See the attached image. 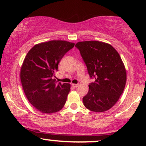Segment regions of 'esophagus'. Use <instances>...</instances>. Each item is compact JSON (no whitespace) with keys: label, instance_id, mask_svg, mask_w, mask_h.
I'll list each match as a JSON object with an SVG mask.
<instances>
[{"label":"esophagus","instance_id":"esophagus-1","mask_svg":"<svg viewBox=\"0 0 146 146\" xmlns=\"http://www.w3.org/2000/svg\"><path fill=\"white\" fill-rule=\"evenodd\" d=\"M71 85H72V86L73 87V88H77V87L79 86L78 84H72Z\"/></svg>","mask_w":146,"mask_h":146}]
</instances>
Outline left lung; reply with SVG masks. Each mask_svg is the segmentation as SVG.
Wrapping results in <instances>:
<instances>
[{
  "instance_id": "1",
  "label": "left lung",
  "mask_w": 146,
  "mask_h": 146,
  "mask_svg": "<svg viewBox=\"0 0 146 146\" xmlns=\"http://www.w3.org/2000/svg\"><path fill=\"white\" fill-rule=\"evenodd\" d=\"M94 82L88 84L83 98L86 108L104 112L111 108L120 98L126 82V71L121 57L111 45L99 41L79 42L75 44Z\"/></svg>"
}]
</instances>
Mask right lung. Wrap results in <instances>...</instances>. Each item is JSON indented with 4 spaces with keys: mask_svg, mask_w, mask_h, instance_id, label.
<instances>
[{
    "mask_svg": "<svg viewBox=\"0 0 146 146\" xmlns=\"http://www.w3.org/2000/svg\"><path fill=\"white\" fill-rule=\"evenodd\" d=\"M74 45L64 40L46 42L35 45L25 57L21 70L22 86L29 102L42 113H56L66 103L71 85L57 83L55 73Z\"/></svg>",
    "mask_w": 146,
    "mask_h": 146,
    "instance_id": "obj_1",
    "label": "right lung"
}]
</instances>
